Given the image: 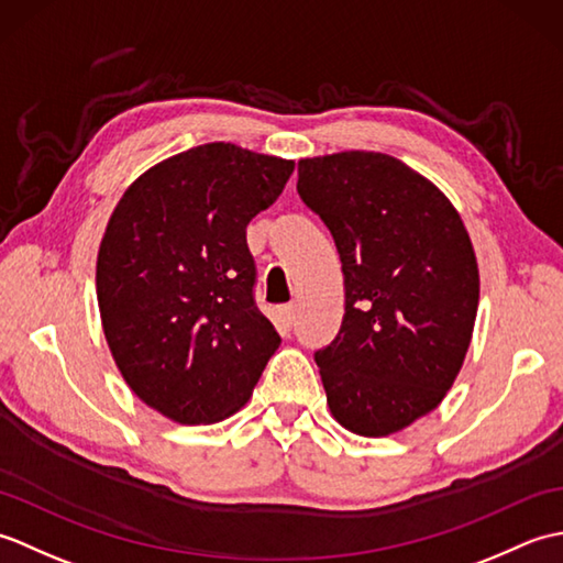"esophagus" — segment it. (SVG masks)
Masks as SVG:
<instances>
[{
  "mask_svg": "<svg viewBox=\"0 0 563 563\" xmlns=\"http://www.w3.org/2000/svg\"><path fill=\"white\" fill-rule=\"evenodd\" d=\"M278 314H280L283 327H285V329H292L295 319H297V307H295V305H283Z\"/></svg>",
  "mask_w": 563,
  "mask_h": 563,
  "instance_id": "obj_1",
  "label": "esophagus"
}]
</instances>
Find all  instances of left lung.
<instances>
[{"label": "left lung", "mask_w": 563, "mask_h": 563, "mask_svg": "<svg viewBox=\"0 0 563 563\" xmlns=\"http://www.w3.org/2000/svg\"><path fill=\"white\" fill-rule=\"evenodd\" d=\"M297 194L336 242L341 329L314 353L333 418L379 438L445 399L470 349L479 268L440 190L382 152L297 164Z\"/></svg>", "instance_id": "8db88e82"}]
</instances>
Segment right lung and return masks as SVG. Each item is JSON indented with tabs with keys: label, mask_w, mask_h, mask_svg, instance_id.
<instances>
[{
	"label": "right lung",
	"mask_w": 563,
	"mask_h": 563,
	"mask_svg": "<svg viewBox=\"0 0 563 563\" xmlns=\"http://www.w3.org/2000/svg\"><path fill=\"white\" fill-rule=\"evenodd\" d=\"M292 169L210 142L152 166L111 214L97 261L106 341L128 387L176 423L242 409L280 345L254 300L246 224Z\"/></svg>",
	"instance_id": "obj_1"
}]
</instances>
